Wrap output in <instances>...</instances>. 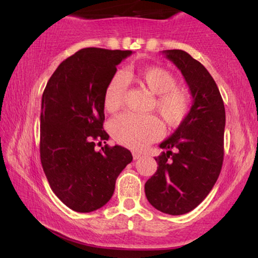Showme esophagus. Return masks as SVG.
Here are the masks:
<instances>
[{"mask_svg": "<svg viewBox=\"0 0 258 258\" xmlns=\"http://www.w3.org/2000/svg\"><path fill=\"white\" fill-rule=\"evenodd\" d=\"M141 156H142V154L133 153V158H134V160H139V158H141Z\"/></svg>", "mask_w": 258, "mask_h": 258, "instance_id": "obj_1", "label": "esophagus"}]
</instances>
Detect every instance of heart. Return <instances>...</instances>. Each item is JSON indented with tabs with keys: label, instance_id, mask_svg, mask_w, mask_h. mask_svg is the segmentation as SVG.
Listing matches in <instances>:
<instances>
[{
	"label": "heart",
	"instance_id": "obj_1",
	"mask_svg": "<svg viewBox=\"0 0 258 258\" xmlns=\"http://www.w3.org/2000/svg\"><path fill=\"white\" fill-rule=\"evenodd\" d=\"M137 79L151 93L157 95L156 110L168 125H178L190 108V96L184 88L176 87V79L170 72L160 67H149L136 74ZM128 87L124 73L114 74L104 91V108L115 111L121 107ZM111 135L118 143L132 148L144 149L162 135V123L156 116L136 115L124 112L116 116L109 123Z\"/></svg>",
	"mask_w": 258,
	"mask_h": 258
}]
</instances>
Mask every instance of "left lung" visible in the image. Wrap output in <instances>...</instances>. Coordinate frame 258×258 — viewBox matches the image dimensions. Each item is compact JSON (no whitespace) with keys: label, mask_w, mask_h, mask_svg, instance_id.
<instances>
[{"label":"left lung","mask_w":258,"mask_h":258,"mask_svg":"<svg viewBox=\"0 0 258 258\" xmlns=\"http://www.w3.org/2000/svg\"><path fill=\"white\" fill-rule=\"evenodd\" d=\"M181 70L192 105L172 135L160 144L158 167L144 191L149 203L169 215H183L199 206L220 176L224 156V103L209 72L188 52L164 50Z\"/></svg>","instance_id":"8db88e82"}]
</instances>
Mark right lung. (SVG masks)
I'll return each mask as SVG.
<instances>
[{
  "label": "right lung",
  "mask_w": 258,
  "mask_h": 258,
  "mask_svg": "<svg viewBox=\"0 0 258 258\" xmlns=\"http://www.w3.org/2000/svg\"><path fill=\"white\" fill-rule=\"evenodd\" d=\"M132 50L84 48L57 67L42 95L40 155L55 195L77 213L100 209L111 199L116 178L133 161L103 130L104 91L116 66Z\"/></svg>",
  "instance_id": "obj_1"
}]
</instances>
